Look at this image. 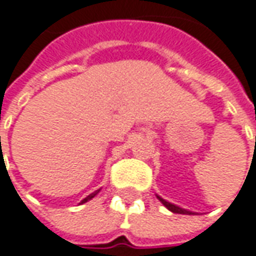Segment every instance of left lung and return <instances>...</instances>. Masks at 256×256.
I'll return each instance as SVG.
<instances>
[{
    "label": "left lung",
    "mask_w": 256,
    "mask_h": 256,
    "mask_svg": "<svg viewBox=\"0 0 256 256\" xmlns=\"http://www.w3.org/2000/svg\"><path fill=\"white\" fill-rule=\"evenodd\" d=\"M156 198H158L162 204L166 206V208H168L170 212H173V214H180V215H196L194 212H190V210H188V209H184V208H180V206L173 205V204H170V202L164 200V199H163V198H160L159 194H156Z\"/></svg>",
    "instance_id": "left-lung-1"
}]
</instances>
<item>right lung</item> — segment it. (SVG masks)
<instances>
[{
  "mask_svg": "<svg viewBox=\"0 0 256 256\" xmlns=\"http://www.w3.org/2000/svg\"><path fill=\"white\" fill-rule=\"evenodd\" d=\"M98 192H100V189H98V190H96V192H93V194H90L88 196H87V198H84L83 200L80 202V205H82V204H86V202H87V200H90V199H93V198H94L96 194H98Z\"/></svg>",
  "mask_w": 256,
  "mask_h": 256,
  "instance_id": "obj_1",
  "label": "right lung"
}]
</instances>
